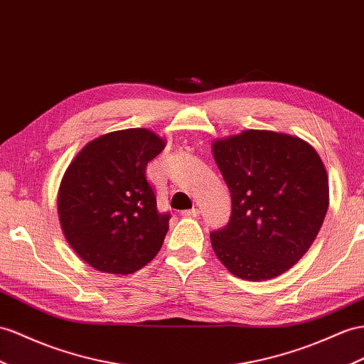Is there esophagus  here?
Here are the masks:
<instances>
[{"mask_svg":"<svg viewBox=\"0 0 364 364\" xmlns=\"http://www.w3.org/2000/svg\"><path fill=\"white\" fill-rule=\"evenodd\" d=\"M181 215H183V217H198V215H200V209L192 208V209H189V210H183Z\"/></svg>","mask_w":364,"mask_h":364,"instance_id":"1","label":"esophagus"}]
</instances>
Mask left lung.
<instances>
[{
	"mask_svg": "<svg viewBox=\"0 0 364 364\" xmlns=\"http://www.w3.org/2000/svg\"><path fill=\"white\" fill-rule=\"evenodd\" d=\"M212 152L232 198L228 226L210 234L213 252L247 282L284 274L309 250L328 212L320 155L301 138L255 129L215 139Z\"/></svg>",
	"mask_w": 364,
	"mask_h": 364,
	"instance_id": "obj_1",
	"label": "left lung"
}]
</instances>
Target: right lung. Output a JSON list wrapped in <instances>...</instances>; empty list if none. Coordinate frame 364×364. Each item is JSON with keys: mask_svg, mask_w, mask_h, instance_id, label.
I'll return each instance as SVG.
<instances>
[{"mask_svg": "<svg viewBox=\"0 0 364 364\" xmlns=\"http://www.w3.org/2000/svg\"><path fill=\"white\" fill-rule=\"evenodd\" d=\"M164 146L149 129L115 130L92 139L64 172L61 230L90 267L134 274L160 252L171 215L158 212L146 166Z\"/></svg>", "mask_w": 364, "mask_h": 364, "instance_id": "obj_1", "label": "right lung"}]
</instances>
